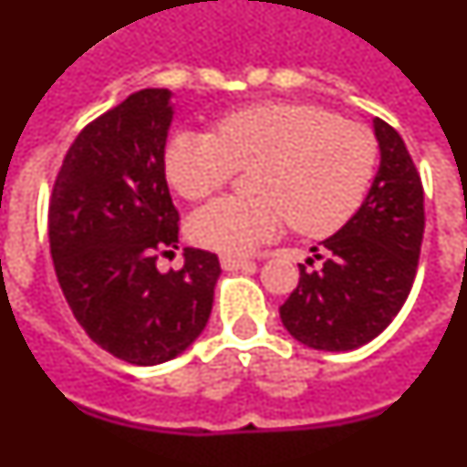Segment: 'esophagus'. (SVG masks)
Segmentation results:
<instances>
[{"instance_id": "esophagus-1", "label": "esophagus", "mask_w": 467, "mask_h": 467, "mask_svg": "<svg viewBox=\"0 0 467 467\" xmlns=\"http://www.w3.org/2000/svg\"><path fill=\"white\" fill-rule=\"evenodd\" d=\"M220 264L224 271H238V269H243V266H247V264H250V259L236 257V254H222Z\"/></svg>"}]
</instances>
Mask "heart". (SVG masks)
<instances>
[{"mask_svg":"<svg viewBox=\"0 0 467 467\" xmlns=\"http://www.w3.org/2000/svg\"><path fill=\"white\" fill-rule=\"evenodd\" d=\"M377 140L362 123L299 102H266L226 114L217 135L180 130L163 156L171 187L201 201L238 168H254L253 192L224 196L189 217V238L214 253H250L280 234L323 238L348 224L377 171Z\"/></svg>","mask_w":467,"mask_h":467,"instance_id":"b5f03b06","label":"heart"}]
</instances>
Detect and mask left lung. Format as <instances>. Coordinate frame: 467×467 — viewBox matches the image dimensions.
Returning a JSON list of instances; mask_svg holds the SVG:
<instances>
[{
  "instance_id": "obj_1",
  "label": "left lung",
  "mask_w": 467,
  "mask_h": 467,
  "mask_svg": "<svg viewBox=\"0 0 467 467\" xmlns=\"http://www.w3.org/2000/svg\"><path fill=\"white\" fill-rule=\"evenodd\" d=\"M379 171L348 224L320 247L323 266L299 264V285L280 306L285 329L313 350H356L377 339L407 301L423 243V184L404 140L374 119Z\"/></svg>"
}]
</instances>
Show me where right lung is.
<instances>
[{"mask_svg":"<svg viewBox=\"0 0 467 467\" xmlns=\"http://www.w3.org/2000/svg\"><path fill=\"white\" fill-rule=\"evenodd\" d=\"M168 88H144L77 135L53 184L48 241L57 283L77 323L111 356L161 365L208 325L217 254L184 247V266L161 274L156 257L177 247L166 182Z\"/></svg>","mask_w":467,"mask_h":467,"instance_id":"obj_1","label":"right lung"}]
</instances>
